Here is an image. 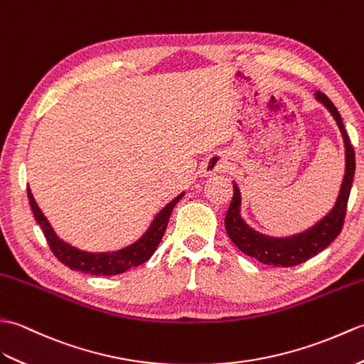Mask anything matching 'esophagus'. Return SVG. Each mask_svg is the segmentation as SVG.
<instances>
[{
  "label": "esophagus",
  "instance_id": "obj_1",
  "mask_svg": "<svg viewBox=\"0 0 364 364\" xmlns=\"http://www.w3.org/2000/svg\"><path fill=\"white\" fill-rule=\"evenodd\" d=\"M224 169H228V164H225L224 160H221V159H210L207 161L205 168H204V173L207 176H210V174H215V173H221V171H224Z\"/></svg>",
  "mask_w": 364,
  "mask_h": 364
}]
</instances>
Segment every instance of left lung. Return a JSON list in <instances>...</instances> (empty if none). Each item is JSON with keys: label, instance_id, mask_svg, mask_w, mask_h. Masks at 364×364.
Wrapping results in <instances>:
<instances>
[{"label": "left lung", "instance_id": "8db88e82", "mask_svg": "<svg viewBox=\"0 0 364 364\" xmlns=\"http://www.w3.org/2000/svg\"><path fill=\"white\" fill-rule=\"evenodd\" d=\"M314 98L332 114L341 131L346 148L344 177L340 193H338L336 203L332 210L326 216H322V220H319L316 224L301 233H294V235L289 237H269L257 232L243 220V216H241V193L238 185L233 182L235 191H233L232 203L224 220L225 232H228L229 238L241 252H245L249 257H254L255 260L263 264L284 266V268H291V266L301 264L309 260V258L319 254L321 250H324L340 235L343 229L347 200H349L355 173V152L349 136H347L340 112L333 106V102L321 92L314 93Z\"/></svg>", "mask_w": 364, "mask_h": 364}]
</instances>
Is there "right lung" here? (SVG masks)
I'll return each instance as SVG.
<instances>
[{
  "label": "right lung",
  "mask_w": 364,
  "mask_h": 364,
  "mask_svg": "<svg viewBox=\"0 0 364 364\" xmlns=\"http://www.w3.org/2000/svg\"><path fill=\"white\" fill-rule=\"evenodd\" d=\"M185 191L177 195L173 200L160 210L154 216V220L149 224V228L143 235L123 249L110 250V252H87V250L77 249L71 246L67 241L59 238L58 233L54 232L53 225L46 220L42 210L37 205L34 196H32L31 188L28 187V198L32 212H34L36 221L43 230V235L50 245L53 254L58 257V260L68 266L73 271H80L84 274H92V276H115L127 271L129 268L139 266L148 262L156 252L157 246L160 245L161 237H164L165 229L168 225V220L171 216L174 205L183 198Z\"/></svg>",
  "instance_id": "right-lung-1"
}]
</instances>
